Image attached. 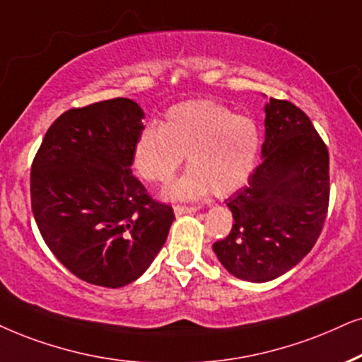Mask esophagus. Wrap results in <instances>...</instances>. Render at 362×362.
Wrapping results in <instances>:
<instances>
[{
	"label": "esophagus",
	"mask_w": 362,
	"mask_h": 362,
	"mask_svg": "<svg viewBox=\"0 0 362 362\" xmlns=\"http://www.w3.org/2000/svg\"><path fill=\"white\" fill-rule=\"evenodd\" d=\"M197 207H185V205H177L175 207V215H184V214H195Z\"/></svg>",
	"instance_id": "34e87169"
}]
</instances>
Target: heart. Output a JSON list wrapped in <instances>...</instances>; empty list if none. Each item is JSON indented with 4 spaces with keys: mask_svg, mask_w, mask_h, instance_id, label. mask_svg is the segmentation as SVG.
<instances>
[{
    "mask_svg": "<svg viewBox=\"0 0 362 362\" xmlns=\"http://www.w3.org/2000/svg\"><path fill=\"white\" fill-rule=\"evenodd\" d=\"M260 136L250 118L210 100L173 105L162 127L147 125L134 148L135 168L145 180L165 184L187 155L189 172L165 195L197 200L210 190L217 197L234 194L254 170Z\"/></svg>",
    "mask_w": 362,
    "mask_h": 362,
    "instance_id": "1",
    "label": "heart"
}]
</instances>
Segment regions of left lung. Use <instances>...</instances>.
Here are the masks:
<instances>
[{
  "label": "left lung",
  "mask_w": 362,
  "mask_h": 362,
  "mask_svg": "<svg viewBox=\"0 0 362 362\" xmlns=\"http://www.w3.org/2000/svg\"><path fill=\"white\" fill-rule=\"evenodd\" d=\"M262 163L226 200L234 226L212 245L234 277L272 281L303 260L321 235L329 207V152L300 108L265 103Z\"/></svg>",
  "instance_id": "1"
}]
</instances>
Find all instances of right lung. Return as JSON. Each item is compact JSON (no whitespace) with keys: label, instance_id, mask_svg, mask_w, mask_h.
Here are the masks:
<instances>
[{"label":"right lung","instance_id":"obj_1","mask_svg":"<svg viewBox=\"0 0 362 362\" xmlns=\"http://www.w3.org/2000/svg\"><path fill=\"white\" fill-rule=\"evenodd\" d=\"M144 110L130 98L71 108L31 165V210L45 244L81 281L123 287L148 269L175 215L132 173Z\"/></svg>","mask_w":362,"mask_h":362}]
</instances>
